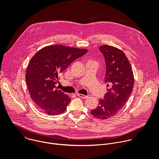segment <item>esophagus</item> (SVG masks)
<instances>
[{
    "instance_id": "34e87169",
    "label": "esophagus",
    "mask_w": 159,
    "mask_h": 159,
    "mask_svg": "<svg viewBox=\"0 0 159 159\" xmlns=\"http://www.w3.org/2000/svg\"><path fill=\"white\" fill-rule=\"evenodd\" d=\"M77 96L80 98H84V99H86L88 98L87 96H85V95H84V94H77Z\"/></svg>"
}]
</instances>
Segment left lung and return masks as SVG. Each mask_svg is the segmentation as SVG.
I'll use <instances>...</instances> for the list:
<instances>
[{
	"label": "left lung",
	"mask_w": 159,
	"mask_h": 159,
	"mask_svg": "<svg viewBox=\"0 0 159 159\" xmlns=\"http://www.w3.org/2000/svg\"><path fill=\"white\" fill-rule=\"evenodd\" d=\"M99 50L106 61L104 83L107 84L108 89L104 99L99 100L97 108L90 113L104 120L114 117L123 108L133 91L134 75L131 64L121 50L106 44L101 46Z\"/></svg>",
	"instance_id": "8db88e82"
}]
</instances>
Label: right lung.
Wrapping results in <instances>:
<instances>
[{"instance_id": "add662e5", "label": "right lung", "mask_w": 159, "mask_h": 159, "mask_svg": "<svg viewBox=\"0 0 159 159\" xmlns=\"http://www.w3.org/2000/svg\"><path fill=\"white\" fill-rule=\"evenodd\" d=\"M87 49L54 44L45 47L31 58L26 80L31 98L40 111L48 115H60L66 109L71 99L55 89L59 75Z\"/></svg>"}]
</instances>
